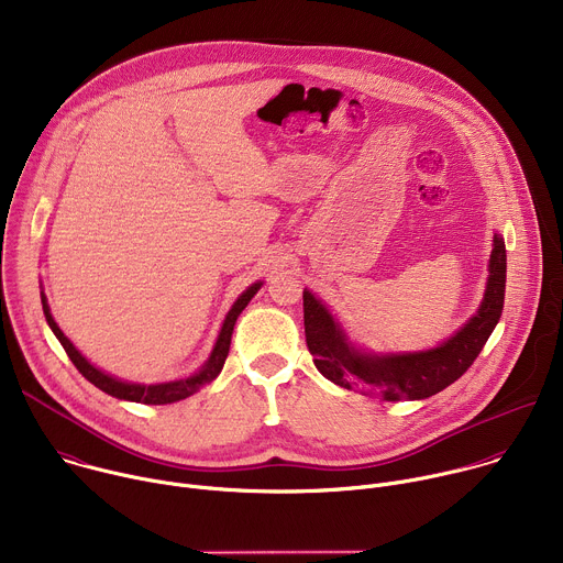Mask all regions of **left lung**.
Returning a JSON list of instances; mask_svg holds the SVG:
<instances>
[{
	"mask_svg": "<svg viewBox=\"0 0 563 563\" xmlns=\"http://www.w3.org/2000/svg\"><path fill=\"white\" fill-rule=\"evenodd\" d=\"M506 296V243L493 238L488 283L474 316L450 339L419 352H372L354 345L330 307L302 291L305 339L313 365L328 380L383 400H421L452 385L474 363L497 328Z\"/></svg>",
	"mask_w": 563,
	"mask_h": 563,
	"instance_id": "obj_1",
	"label": "left lung"
}]
</instances>
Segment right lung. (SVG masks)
<instances>
[{"label":"right lung","instance_id":"right-lung-1","mask_svg":"<svg viewBox=\"0 0 563 563\" xmlns=\"http://www.w3.org/2000/svg\"><path fill=\"white\" fill-rule=\"evenodd\" d=\"M261 287H263V280L250 285L243 294L235 298V302L231 305V309L227 311V316L222 320V328L218 332V339H216V345H213L209 358L200 365L198 372H194L191 376H185V378H176V380H167V383H151V385L122 380V378H118L113 374H107L104 369L96 367L82 352H79L66 339V334L55 323V318L51 313V307H48L44 289L40 291V296H42V309H44V316H46V323H48L51 332L57 336V341L62 343V347L66 350L68 358L79 369V374H82L87 380H91L96 387H100L102 391H107V394H111V396H115L120 400H133V404H144V406H167V404H176V400H183V398L196 394L200 387L209 385L222 372L224 358L229 354V345H231V334H233L235 320H238L240 313H243V309L250 305V300L258 294Z\"/></svg>","mask_w":563,"mask_h":563}]
</instances>
